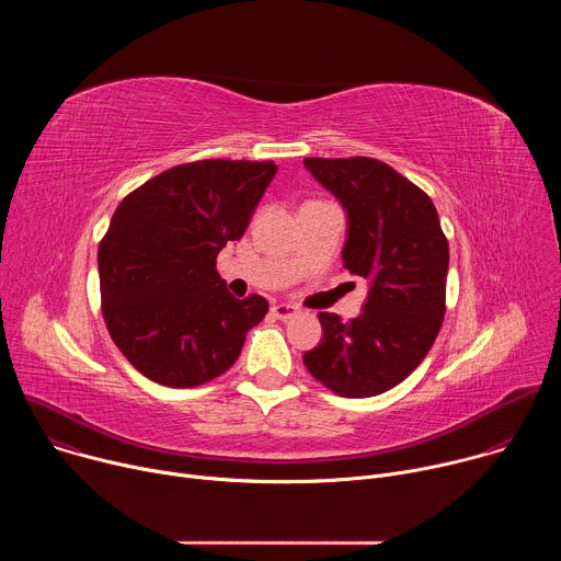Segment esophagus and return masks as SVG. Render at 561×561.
<instances>
[{
	"label": "esophagus",
	"instance_id": "1",
	"mask_svg": "<svg viewBox=\"0 0 561 561\" xmlns=\"http://www.w3.org/2000/svg\"><path fill=\"white\" fill-rule=\"evenodd\" d=\"M271 312H273L277 319H290V317H295V314L299 312V308H297L295 304H275V306L271 308Z\"/></svg>",
	"mask_w": 561,
	"mask_h": 561
}]
</instances>
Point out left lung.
I'll return each instance as SVG.
<instances>
[{"label": "left lung", "instance_id": "obj_1", "mask_svg": "<svg viewBox=\"0 0 561 561\" xmlns=\"http://www.w3.org/2000/svg\"><path fill=\"white\" fill-rule=\"evenodd\" d=\"M304 164L344 204V266L370 282L351 322L319 312L324 340L304 364L340 397H375L404 381L439 335L448 239L431 197L379 159L306 157Z\"/></svg>", "mask_w": 561, "mask_h": 561}]
</instances>
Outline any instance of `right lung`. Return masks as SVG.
Returning <instances> with one entry per match:
<instances>
[{
	"label": "right lung",
	"instance_id": "right-lung-1",
	"mask_svg": "<svg viewBox=\"0 0 561 561\" xmlns=\"http://www.w3.org/2000/svg\"><path fill=\"white\" fill-rule=\"evenodd\" d=\"M275 162L199 159L128 193L100 242L102 314L111 340L148 379L195 388L224 375L268 312L234 299L217 273L244 234Z\"/></svg>",
	"mask_w": 561,
	"mask_h": 561
}]
</instances>
